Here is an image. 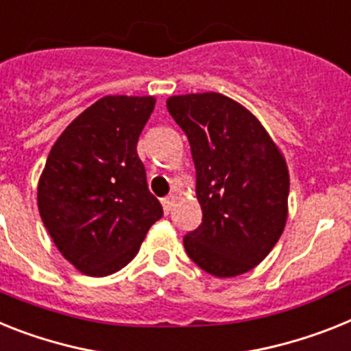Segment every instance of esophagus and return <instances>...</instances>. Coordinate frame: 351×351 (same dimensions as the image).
I'll list each match as a JSON object with an SVG mask.
<instances>
[{"label":"esophagus","instance_id":"34e87169","mask_svg":"<svg viewBox=\"0 0 351 351\" xmlns=\"http://www.w3.org/2000/svg\"><path fill=\"white\" fill-rule=\"evenodd\" d=\"M173 205H175V196H173V194H169L166 198H162V207H164V212H166V214H169Z\"/></svg>","mask_w":351,"mask_h":351}]
</instances>
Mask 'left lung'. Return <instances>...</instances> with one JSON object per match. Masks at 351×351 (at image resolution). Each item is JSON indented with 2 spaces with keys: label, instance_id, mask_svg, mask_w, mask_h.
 Here are the masks:
<instances>
[{
  "label": "left lung",
  "instance_id": "obj_1",
  "mask_svg": "<svg viewBox=\"0 0 351 351\" xmlns=\"http://www.w3.org/2000/svg\"><path fill=\"white\" fill-rule=\"evenodd\" d=\"M196 167L203 219L184 237L194 264L217 278L261 264L287 221L289 171L266 128L248 108L219 93L167 99Z\"/></svg>",
  "mask_w": 351,
  "mask_h": 351
}]
</instances>
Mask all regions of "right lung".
<instances>
[{"label": "right lung", "mask_w": 351, "mask_h": 351, "mask_svg": "<svg viewBox=\"0 0 351 351\" xmlns=\"http://www.w3.org/2000/svg\"><path fill=\"white\" fill-rule=\"evenodd\" d=\"M153 108V96H105L49 152L37 205L58 252L84 275L107 276L125 267L164 214L137 155Z\"/></svg>", "instance_id": "right-lung-1"}]
</instances>
